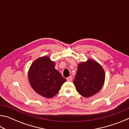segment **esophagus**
Wrapping results in <instances>:
<instances>
[{
    "instance_id": "1",
    "label": "esophagus",
    "mask_w": 129,
    "mask_h": 129,
    "mask_svg": "<svg viewBox=\"0 0 129 129\" xmlns=\"http://www.w3.org/2000/svg\"><path fill=\"white\" fill-rule=\"evenodd\" d=\"M72 79H73V77H72V76H69V77H67V80L68 81H72Z\"/></svg>"
}]
</instances>
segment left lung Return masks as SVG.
I'll use <instances>...</instances> for the list:
<instances>
[{"mask_svg":"<svg viewBox=\"0 0 129 129\" xmlns=\"http://www.w3.org/2000/svg\"><path fill=\"white\" fill-rule=\"evenodd\" d=\"M105 79V73L101 65L95 60L88 59L78 64L73 83L77 92L88 98L101 90Z\"/></svg>","mask_w":129,"mask_h":129,"instance_id":"8db88e82","label":"left lung"}]
</instances>
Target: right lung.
I'll return each mask as SVG.
<instances>
[{
	"mask_svg": "<svg viewBox=\"0 0 129 129\" xmlns=\"http://www.w3.org/2000/svg\"><path fill=\"white\" fill-rule=\"evenodd\" d=\"M54 67L55 62L49 57L43 56L35 60L28 71L30 86L37 93L45 98L53 97L66 81Z\"/></svg>",
	"mask_w": 129,
	"mask_h": 129,
	"instance_id": "1",
	"label": "right lung"
}]
</instances>
